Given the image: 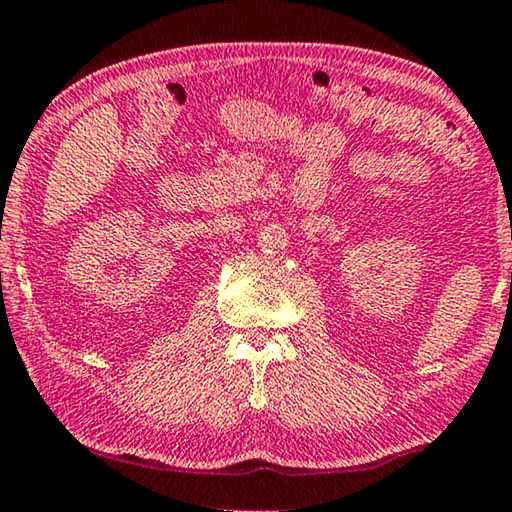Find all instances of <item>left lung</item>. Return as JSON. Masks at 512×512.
Returning <instances> with one entry per match:
<instances>
[{
    "label": "left lung",
    "instance_id": "1",
    "mask_svg": "<svg viewBox=\"0 0 512 512\" xmlns=\"http://www.w3.org/2000/svg\"><path fill=\"white\" fill-rule=\"evenodd\" d=\"M510 277H512V275H510Z\"/></svg>",
    "mask_w": 512,
    "mask_h": 512
}]
</instances>
